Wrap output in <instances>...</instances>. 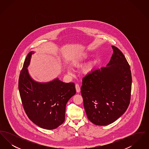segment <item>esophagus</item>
Here are the masks:
<instances>
[{"instance_id":"obj_1","label":"esophagus","mask_w":149,"mask_h":149,"mask_svg":"<svg viewBox=\"0 0 149 149\" xmlns=\"http://www.w3.org/2000/svg\"><path fill=\"white\" fill-rule=\"evenodd\" d=\"M75 88H76L77 92L79 93L80 92V86L78 84H75Z\"/></svg>"}]
</instances>
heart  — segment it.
I'll use <instances>...</instances> for the list:
<instances>
[{"instance_id": "1", "label": "heart", "mask_w": 149, "mask_h": 149, "mask_svg": "<svg viewBox=\"0 0 149 149\" xmlns=\"http://www.w3.org/2000/svg\"><path fill=\"white\" fill-rule=\"evenodd\" d=\"M88 56L86 54H84L83 55H81L78 58H77L75 61H73V63L75 65H77L79 63V62L83 61L85 60L86 58H88ZM93 69V65L92 64H87L86 65H85V66L83 68V72L85 74H88L89 72H90L92 71Z\"/></svg>"}]
</instances>
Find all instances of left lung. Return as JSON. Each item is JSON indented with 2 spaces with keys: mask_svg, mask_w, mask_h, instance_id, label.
I'll use <instances>...</instances> for the list:
<instances>
[{
  "mask_svg": "<svg viewBox=\"0 0 149 149\" xmlns=\"http://www.w3.org/2000/svg\"><path fill=\"white\" fill-rule=\"evenodd\" d=\"M113 53L106 67L93 70L83 78L81 93L89 120L106 126L117 120L127 109L131 99L130 66L120 50Z\"/></svg>",
  "mask_w": 149,
  "mask_h": 149,
  "instance_id": "8db88e82",
  "label": "left lung"
}]
</instances>
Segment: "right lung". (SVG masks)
<instances>
[{"label":"right lung","instance_id":"obj_1","mask_svg":"<svg viewBox=\"0 0 149 149\" xmlns=\"http://www.w3.org/2000/svg\"><path fill=\"white\" fill-rule=\"evenodd\" d=\"M33 53L31 51L27 55L19 77L22 103L30 120L40 127L53 130L65 120L66 103L76 93L75 84L58 78L43 83L33 80L27 69Z\"/></svg>","mask_w":149,"mask_h":149}]
</instances>
